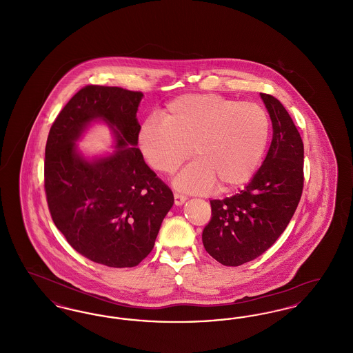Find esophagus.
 <instances>
[{
    "mask_svg": "<svg viewBox=\"0 0 353 353\" xmlns=\"http://www.w3.org/2000/svg\"><path fill=\"white\" fill-rule=\"evenodd\" d=\"M186 200H188V197L184 196V194H180V193H174V203H176L177 206H180V205L185 203Z\"/></svg>",
    "mask_w": 353,
    "mask_h": 353,
    "instance_id": "1",
    "label": "esophagus"
}]
</instances>
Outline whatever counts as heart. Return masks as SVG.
Wrapping results in <instances>:
<instances>
[{"mask_svg":"<svg viewBox=\"0 0 353 353\" xmlns=\"http://www.w3.org/2000/svg\"><path fill=\"white\" fill-rule=\"evenodd\" d=\"M269 134V117L261 105L189 94L169 101L161 118L145 119L137 141L145 161L165 174L193 151L197 159L174 177L177 189L203 193L219 184L221 192H230L252 179Z\"/></svg>","mask_w":353,"mask_h":353,"instance_id":"1","label":"heart"}]
</instances>
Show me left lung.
I'll return each mask as SVG.
<instances>
[{
  "label": "left lung",
  "instance_id": "8db88e82",
  "mask_svg": "<svg viewBox=\"0 0 353 353\" xmlns=\"http://www.w3.org/2000/svg\"><path fill=\"white\" fill-rule=\"evenodd\" d=\"M261 98L272 123L266 159L242 190L210 201L212 219L202 232L205 250L225 266L250 262L271 248L302 197V137L281 101Z\"/></svg>",
  "mask_w": 353,
  "mask_h": 353
}]
</instances>
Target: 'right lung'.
I'll use <instances>...</instances> for the list:
<instances>
[{
    "mask_svg": "<svg viewBox=\"0 0 353 353\" xmlns=\"http://www.w3.org/2000/svg\"><path fill=\"white\" fill-rule=\"evenodd\" d=\"M143 94L85 85L51 125L45 190L51 219L68 243L108 268L137 266L153 249L173 193L137 148ZM94 122L114 136V151L87 158L76 143Z\"/></svg>",
    "mask_w": 353,
    "mask_h": 353,
    "instance_id": "add662e5",
    "label": "right lung"
}]
</instances>
